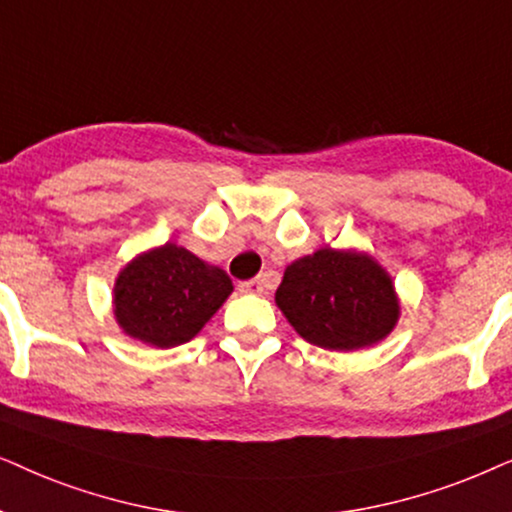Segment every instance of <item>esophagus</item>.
Listing matches in <instances>:
<instances>
[{
    "label": "esophagus",
    "instance_id": "34e87169",
    "mask_svg": "<svg viewBox=\"0 0 512 512\" xmlns=\"http://www.w3.org/2000/svg\"><path fill=\"white\" fill-rule=\"evenodd\" d=\"M238 288H241V292H252V295H262L267 285H264V278L262 276H257V278H250V281L241 283V285H238Z\"/></svg>",
    "mask_w": 512,
    "mask_h": 512
}]
</instances>
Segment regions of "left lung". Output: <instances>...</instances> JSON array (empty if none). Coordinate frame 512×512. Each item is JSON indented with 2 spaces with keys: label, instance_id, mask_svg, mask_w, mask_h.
<instances>
[{
  "label": "left lung",
  "instance_id": "obj_1",
  "mask_svg": "<svg viewBox=\"0 0 512 512\" xmlns=\"http://www.w3.org/2000/svg\"><path fill=\"white\" fill-rule=\"evenodd\" d=\"M276 304L320 349L356 351L391 335L400 302L386 269L356 250L320 248L285 269Z\"/></svg>",
  "mask_w": 512,
  "mask_h": 512
}]
</instances>
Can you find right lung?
<instances>
[{
  "label": "right lung",
  "mask_w": 512,
  "mask_h": 512,
  "mask_svg": "<svg viewBox=\"0 0 512 512\" xmlns=\"http://www.w3.org/2000/svg\"><path fill=\"white\" fill-rule=\"evenodd\" d=\"M234 290L220 267H210L175 243L135 257L114 283V318L128 337L156 349L194 339Z\"/></svg>",
  "instance_id": "1"
}]
</instances>
